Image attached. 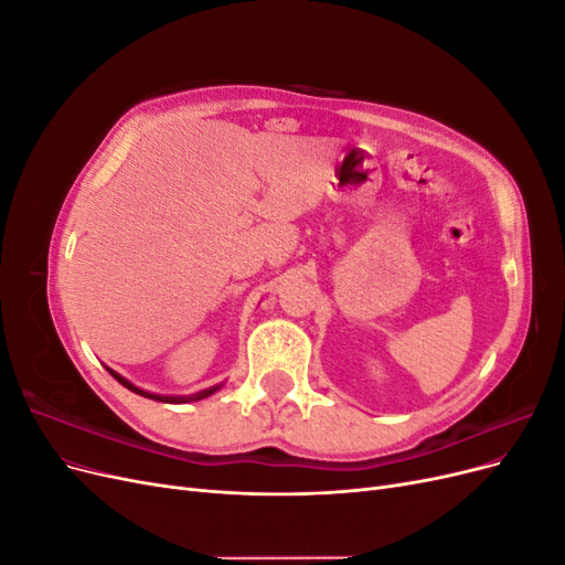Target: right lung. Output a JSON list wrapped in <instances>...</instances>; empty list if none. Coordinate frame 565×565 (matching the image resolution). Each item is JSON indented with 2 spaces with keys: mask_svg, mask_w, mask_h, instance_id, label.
Returning a JSON list of instances; mask_svg holds the SVG:
<instances>
[{
  "mask_svg": "<svg viewBox=\"0 0 565 565\" xmlns=\"http://www.w3.org/2000/svg\"><path fill=\"white\" fill-rule=\"evenodd\" d=\"M108 372L113 374V377L122 384V386H127L129 391H134V393H139V396H143V398H152V401H160V403H188V401H202V398H207V396H212V393L216 391V388H221V384L218 386H212V388H204V391H198V393H193V396H158V393H148V391H143V388H139V386H134L131 382H127L125 377H119V374L115 372V370H110L108 367Z\"/></svg>",
  "mask_w": 565,
  "mask_h": 565,
  "instance_id": "obj_1",
  "label": "right lung"
}]
</instances>
